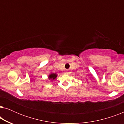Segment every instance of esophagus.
I'll return each mask as SVG.
<instances>
[{
  "label": "esophagus",
  "mask_w": 124,
  "mask_h": 124,
  "mask_svg": "<svg viewBox=\"0 0 124 124\" xmlns=\"http://www.w3.org/2000/svg\"><path fill=\"white\" fill-rule=\"evenodd\" d=\"M64 74H68V72H64Z\"/></svg>",
  "instance_id": "1"
}]
</instances>
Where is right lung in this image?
<instances>
[{"mask_svg":"<svg viewBox=\"0 0 124 124\" xmlns=\"http://www.w3.org/2000/svg\"><path fill=\"white\" fill-rule=\"evenodd\" d=\"M57 74L56 73H51L50 75L48 76V79L51 81H53L54 79H56V78L57 77Z\"/></svg>","mask_w":124,"mask_h":124,"instance_id":"add662e5","label":"right lung"}]
</instances>
